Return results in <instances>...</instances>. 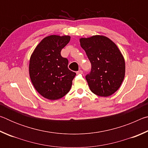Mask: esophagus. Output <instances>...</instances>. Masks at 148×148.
<instances>
[{"label":"esophagus","mask_w":148,"mask_h":148,"mask_svg":"<svg viewBox=\"0 0 148 148\" xmlns=\"http://www.w3.org/2000/svg\"><path fill=\"white\" fill-rule=\"evenodd\" d=\"M82 73H83V71H82V70H79V71L76 72V74H82Z\"/></svg>","instance_id":"esophagus-1"}]
</instances>
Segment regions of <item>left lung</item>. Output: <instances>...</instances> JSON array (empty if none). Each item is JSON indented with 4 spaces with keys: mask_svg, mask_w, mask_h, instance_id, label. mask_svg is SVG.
Listing matches in <instances>:
<instances>
[{
    "mask_svg": "<svg viewBox=\"0 0 148 148\" xmlns=\"http://www.w3.org/2000/svg\"><path fill=\"white\" fill-rule=\"evenodd\" d=\"M80 46L91 64L86 78L91 91L100 97L116 92L125 74L124 57L116 44L106 36L95 35L79 39Z\"/></svg>",
    "mask_w": 148,
    "mask_h": 148,
    "instance_id": "left-lung-1",
    "label": "left lung"
}]
</instances>
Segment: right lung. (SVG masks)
I'll return each instance as SVG.
<instances>
[{"mask_svg":"<svg viewBox=\"0 0 148 148\" xmlns=\"http://www.w3.org/2000/svg\"><path fill=\"white\" fill-rule=\"evenodd\" d=\"M70 36L50 35L37 45L30 58L29 75L35 89L42 97L55 101L69 92L76 73L68 68L69 61L61 55Z\"/></svg>","mask_w":148,"mask_h":148,"instance_id":"1","label":"right lung"}]
</instances>
